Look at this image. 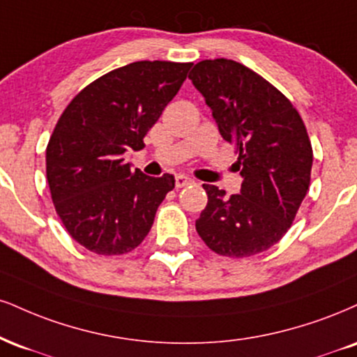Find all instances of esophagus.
Wrapping results in <instances>:
<instances>
[{
	"instance_id": "34e87169",
	"label": "esophagus",
	"mask_w": 357,
	"mask_h": 357,
	"mask_svg": "<svg viewBox=\"0 0 357 357\" xmlns=\"http://www.w3.org/2000/svg\"><path fill=\"white\" fill-rule=\"evenodd\" d=\"M192 183H195V179L188 178V176H184V174L176 176V188H184V186H188V184H192Z\"/></svg>"
}]
</instances>
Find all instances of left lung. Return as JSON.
<instances>
[{
  "mask_svg": "<svg viewBox=\"0 0 357 357\" xmlns=\"http://www.w3.org/2000/svg\"><path fill=\"white\" fill-rule=\"evenodd\" d=\"M190 79L213 111L222 139L234 144L239 195L203 184L208 204L196 220L206 246L227 257L259 255L287 233L309 190L312 148L291 101L241 63L204 59Z\"/></svg>",
  "mask_w": 357,
  "mask_h": 357,
  "instance_id": "obj_1",
  "label": "left lung"
}]
</instances>
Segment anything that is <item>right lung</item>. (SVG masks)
<instances>
[{"mask_svg":"<svg viewBox=\"0 0 357 357\" xmlns=\"http://www.w3.org/2000/svg\"><path fill=\"white\" fill-rule=\"evenodd\" d=\"M192 63L136 61L76 94L46 148V178L75 241L102 256L130 252L151 229L174 176L151 178L124 162L160 119Z\"/></svg>","mask_w":357,"mask_h":357,"instance_id":"obj_1","label":"right lung"}]
</instances>
